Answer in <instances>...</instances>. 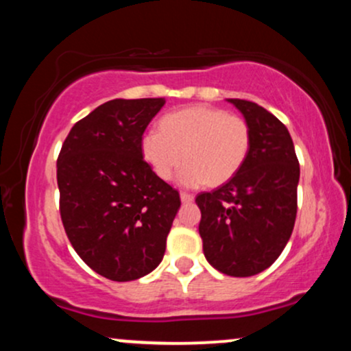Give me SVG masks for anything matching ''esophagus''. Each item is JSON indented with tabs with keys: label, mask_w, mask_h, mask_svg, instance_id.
<instances>
[{
	"label": "esophagus",
	"mask_w": 351,
	"mask_h": 351,
	"mask_svg": "<svg viewBox=\"0 0 351 351\" xmlns=\"http://www.w3.org/2000/svg\"><path fill=\"white\" fill-rule=\"evenodd\" d=\"M180 198H181V201H183V203H191L193 199H195V196L191 195V193H181L180 195Z\"/></svg>",
	"instance_id": "1"
}]
</instances>
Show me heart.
<instances>
[{
  "instance_id": "b5f03b06",
  "label": "heart",
  "mask_w": 351,
  "mask_h": 351,
  "mask_svg": "<svg viewBox=\"0 0 351 351\" xmlns=\"http://www.w3.org/2000/svg\"><path fill=\"white\" fill-rule=\"evenodd\" d=\"M251 143V127L243 117L193 106L165 115L160 130L145 132L140 147L158 178L171 180L184 160L178 181L199 188L231 180L247 160Z\"/></svg>"
}]
</instances>
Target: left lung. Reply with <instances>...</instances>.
Masks as SVG:
<instances>
[{"label":"left lung","instance_id":"8db88e82","mask_svg":"<svg viewBox=\"0 0 351 351\" xmlns=\"http://www.w3.org/2000/svg\"><path fill=\"white\" fill-rule=\"evenodd\" d=\"M228 102L251 127V152L231 180L196 196L199 236L213 267L249 277L272 265L291 239L300 167L291 134L277 117L249 100Z\"/></svg>","mask_w":351,"mask_h":351}]
</instances>
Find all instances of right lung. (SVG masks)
Wrapping results in <instances>:
<instances>
[{
  "label": "right lung",
  "mask_w": 351,
  "mask_h": 351,
  "mask_svg": "<svg viewBox=\"0 0 351 351\" xmlns=\"http://www.w3.org/2000/svg\"><path fill=\"white\" fill-rule=\"evenodd\" d=\"M165 99H115L71 128L58 158L66 234L92 271L115 282L163 259L180 193L143 160L142 136Z\"/></svg>",
  "instance_id": "add662e5"
}]
</instances>
